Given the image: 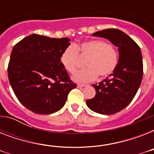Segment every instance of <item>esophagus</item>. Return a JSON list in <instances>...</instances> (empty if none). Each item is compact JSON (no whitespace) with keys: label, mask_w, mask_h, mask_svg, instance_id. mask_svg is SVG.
Listing matches in <instances>:
<instances>
[{"label":"esophagus","mask_w":154,"mask_h":154,"mask_svg":"<svg viewBox=\"0 0 154 154\" xmlns=\"http://www.w3.org/2000/svg\"><path fill=\"white\" fill-rule=\"evenodd\" d=\"M85 86H86V85L77 84V87H78V88H82V87H85Z\"/></svg>","instance_id":"34e87169"}]
</instances>
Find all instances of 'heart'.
Wrapping results in <instances>:
<instances>
[{
	"label": "heart",
	"mask_w": 154,
	"mask_h": 154,
	"mask_svg": "<svg viewBox=\"0 0 154 154\" xmlns=\"http://www.w3.org/2000/svg\"><path fill=\"white\" fill-rule=\"evenodd\" d=\"M79 53L87 58V68L74 75L73 80L77 82H92L97 76L100 78L108 77L118 62V52L112 45L102 40H89L78 45H69L61 53V64L70 73H75L80 67Z\"/></svg>",
	"instance_id": "obj_1"
}]
</instances>
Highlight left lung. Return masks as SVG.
<instances>
[{
    "label": "left lung",
    "mask_w": 154,
    "mask_h": 154,
    "mask_svg": "<svg viewBox=\"0 0 154 154\" xmlns=\"http://www.w3.org/2000/svg\"><path fill=\"white\" fill-rule=\"evenodd\" d=\"M118 47L119 60L109 77L92 85L96 96L87 100L88 107L101 114H114L126 107L136 95L143 77V61L138 45L124 32L107 29L93 33Z\"/></svg>",
    "instance_id": "1"
}]
</instances>
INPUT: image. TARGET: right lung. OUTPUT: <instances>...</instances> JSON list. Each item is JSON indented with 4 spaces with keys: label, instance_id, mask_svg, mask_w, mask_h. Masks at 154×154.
Here are the masks:
<instances>
[{
    "label": "right lung",
    "instance_id": "add662e5",
    "mask_svg": "<svg viewBox=\"0 0 154 154\" xmlns=\"http://www.w3.org/2000/svg\"><path fill=\"white\" fill-rule=\"evenodd\" d=\"M69 41L32 34L13 46L8 80L18 101L32 112L50 114L60 110L77 87L60 61Z\"/></svg>",
    "mask_w": 154,
    "mask_h": 154
}]
</instances>
